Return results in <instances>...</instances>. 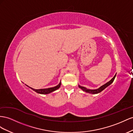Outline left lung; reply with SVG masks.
<instances>
[{
  "mask_svg": "<svg viewBox=\"0 0 133 133\" xmlns=\"http://www.w3.org/2000/svg\"><path fill=\"white\" fill-rule=\"evenodd\" d=\"M116 74L115 75V76L112 79H111L109 82H107V83H106V84H103V85L101 86V87H100L99 88L97 89H89L86 88L84 87H82V86H81L79 85L78 86H79V87L81 89H82V90L85 92L89 93H92V94H96V93H98L99 92H101V91H102L104 89H105L107 87H108L109 85H110L111 83H112L114 82Z\"/></svg>",
  "mask_w": 133,
  "mask_h": 133,
  "instance_id": "left-lung-1",
  "label": "left lung"
}]
</instances>
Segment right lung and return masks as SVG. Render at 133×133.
<instances>
[{
    "label": "right lung",
    "instance_id": "add662e5",
    "mask_svg": "<svg viewBox=\"0 0 133 133\" xmlns=\"http://www.w3.org/2000/svg\"><path fill=\"white\" fill-rule=\"evenodd\" d=\"M61 85V82H60V83L58 85L55 86V87H51V88H45V89H36L34 88H32L31 87V88L32 89H33L34 91H35V92H36L38 93H40V94H48V93H51L53 91H54L56 89H58L60 88ZM28 86V85H27Z\"/></svg>",
    "mask_w": 133,
    "mask_h": 133
}]
</instances>
